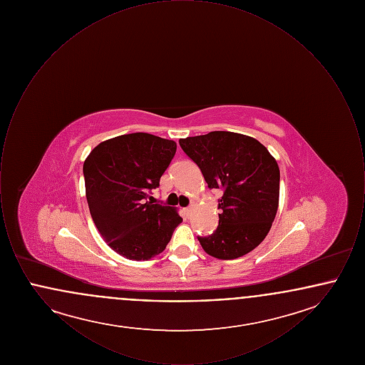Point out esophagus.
I'll return each instance as SVG.
<instances>
[{
	"label": "esophagus",
	"mask_w": 365,
	"mask_h": 365,
	"mask_svg": "<svg viewBox=\"0 0 365 365\" xmlns=\"http://www.w3.org/2000/svg\"><path fill=\"white\" fill-rule=\"evenodd\" d=\"M192 209H194V205H190V207H187V208L185 209V212H186V215H187V216H191Z\"/></svg>",
	"instance_id": "1"
}]
</instances>
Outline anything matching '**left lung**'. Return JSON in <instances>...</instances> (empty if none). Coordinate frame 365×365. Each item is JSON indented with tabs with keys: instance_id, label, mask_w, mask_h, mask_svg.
I'll use <instances>...</instances> for the list:
<instances>
[{
	"instance_id": "obj_1",
	"label": "left lung",
	"mask_w": 365,
	"mask_h": 365,
	"mask_svg": "<svg viewBox=\"0 0 365 365\" xmlns=\"http://www.w3.org/2000/svg\"><path fill=\"white\" fill-rule=\"evenodd\" d=\"M179 145L198 165L209 189L223 191L216 231L197 237L202 249L222 260L252 252L264 241L277 216V160L257 139L230 131L179 139Z\"/></svg>"
}]
</instances>
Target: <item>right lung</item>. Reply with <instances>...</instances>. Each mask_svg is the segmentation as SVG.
Returning a JSON list of instances; mask_svg holds the SVG:
<instances>
[{
  "instance_id": "add662e5",
  "label": "right lung",
  "mask_w": 365,
  "mask_h": 365,
  "mask_svg": "<svg viewBox=\"0 0 365 365\" xmlns=\"http://www.w3.org/2000/svg\"><path fill=\"white\" fill-rule=\"evenodd\" d=\"M175 152L174 140L134 133L101 142L85 160L93 222L108 246L125 259L155 257L182 223L176 209L153 204L150 195Z\"/></svg>"
}]
</instances>
